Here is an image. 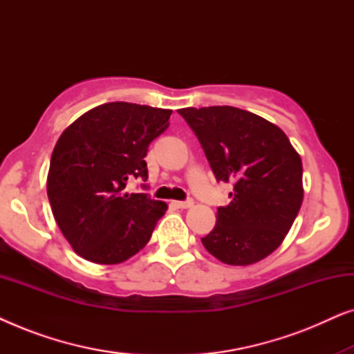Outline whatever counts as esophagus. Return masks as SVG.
Listing matches in <instances>:
<instances>
[{
    "instance_id": "1",
    "label": "esophagus",
    "mask_w": 354,
    "mask_h": 354,
    "mask_svg": "<svg viewBox=\"0 0 354 354\" xmlns=\"http://www.w3.org/2000/svg\"><path fill=\"white\" fill-rule=\"evenodd\" d=\"M172 206H176L177 209H188V207L193 206V200H187V201H172Z\"/></svg>"
}]
</instances>
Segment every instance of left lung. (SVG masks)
Listing matches in <instances>:
<instances>
[{"mask_svg": "<svg viewBox=\"0 0 354 354\" xmlns=\"http://www.w3.org/2000/svg\"><path fill=\"white\" fill-rule=\"evenodd\" d=\"M217 180L234 183L217 207L205 248L230 266H250L282 243L303 203V164L277 125L234 106L183 108Z\"/></svg>", "mask_w": 354, "mask_h": 354, "instance_id": "obj_1", "label": "left lung"}]
</instances>
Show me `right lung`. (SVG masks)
Wrapping results in <instances>:
<instances>
[{"mask_svg":"<svg viewBox=\"0 0 354 354\" xmlns=\"http://www.w3.org/2000/svg\"><path fill=\"white\" fill-rule=\"evenodd\" d=\"M171 109L104 103L61 133L46 192L72 250L96 264H120L151 239L167 205L145 193H122L129 178H148L149 143L169 127Z\"/></svg>","mask_w":354,"mask_h":354,"instance_id":"obj_1","label":"right lung"}]
</instances>
